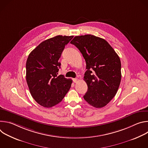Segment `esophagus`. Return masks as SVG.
Returning <instances> with one entry per match:
<instances>
[{
    "mask_svg": "<svg viewBox=\"0 0 148 148\" xmlns=\"http://www.w3.org/2000/svg\"><path fill=\"white\" fill-rule=\"evenodd\" d=\"M73 80L74 82H75V83H77L78 82V79L77 78H73Z\"/></svg>",
    "mask_w": 148,
    "mask_h": 148,
    "instance_id": "obj_1",
    "label": "esophagus"
}]
</instances>
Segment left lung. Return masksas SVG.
Returning a JSON list of instances; mask_svg holds the SVG:
<instances>
[{
	"mask_svg": "<svg viewBox=\"0 0 148 148\" xmlns=\"http://www.w3.org/2000/svg\"><path fill=\"white\" fill-rule=\"evenodd\" d=\"M70 43L79 49L86 62L84 80L88 91L84 99L95 108L105 107L115 97L120 85L119 56L106 40L91 34L75 36Z\"/></svg>",
	"mask_w": 148,
	"mask_h": 148,
	"instance_id": "8db88e82",
	"label": "left lung"
}]
</instances>
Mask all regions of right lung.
I'll list each match as a JSON object with an SVG mask.
<instances>
[{"mask_svg":"<svg viewBox=\"0 0 148 148\" xmlns=\"http://www.w3.org/2000/svg\"><path fill=\"white\" fill-rule=\"evenodd\" d=\"M73 36H57L37 46L26 61V81L34 99L51 108L60 102L69 91L73 81L58 75L61 53Z\"/></svg>","mask_w":148,"mask_h":148,"instance_id":"right-lung-1","label":"right lung"}]
</instances>
